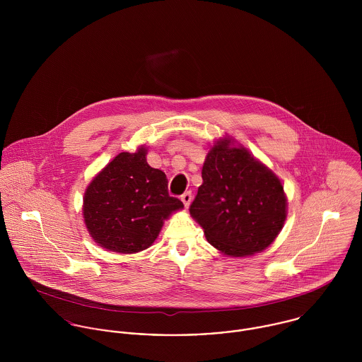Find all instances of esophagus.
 Returning <instances> with one entry per match:
<instances>
[{"instance_id": "1", "label": "esophagus", "mask_w": 362, "mask_h": 362, "mask_svg": "<svg viewBox=\"0 0 362 362\" xmlns=\"http://www.w3.org/2000/svg\"><path fill=\"white\" fill-rule=\"evenodd\" d=\"M181 201H182L184 206H189V204H191V201H192V194H191V191H188V192L182 194V195H181Z\"/></svg>"}]
</instances>
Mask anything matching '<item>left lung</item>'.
I'll return each mask as SVG.
<instances>
[{
    "mask_svg": "<svg viewBox=\"0 0 362 362\" xmlns=\"http://www.w3.org/2000/svg\"><path fill=\"white\" fill-rule=\"evenodd\" d=\"M202 178L189 211L214 248L245 257L274 241L286 220V197L270 170L223 141L209 151Z\"/></svg>",
    "mask_w": 362,
    "mask_h": 362,
    "instance_id": "obj_1",
    "label": "left lung"
}]
</instances>
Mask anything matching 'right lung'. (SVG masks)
Returning a JSON list of instances; mask_svg holds the SVG:
<instances>
[{"label":"right lung","mask_w":362,"mask_h":362,"mask_svg":"<svg viewBox=\"0 0 362 362\" xmlns=\"http://www.w3.org/2000/svg\"><path fill=\"white\" fill-rule=\"evenodd\" d=\"M184 205L170 197L168 180L146 163V151L115 156L90 182L83 217L93 240L105 250L134 254L153 244L174 210Z\"/></svg>","instance_id":"1"}]
</instances>
